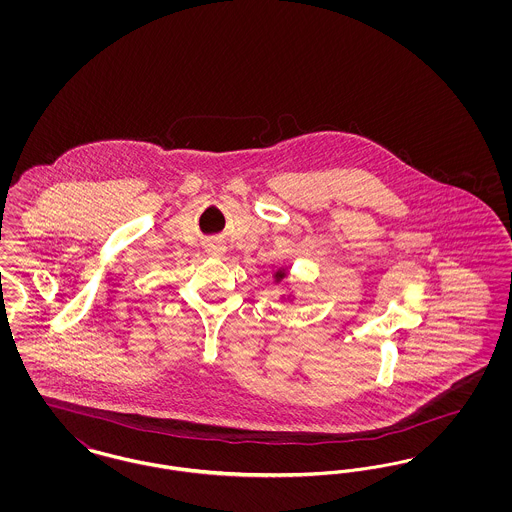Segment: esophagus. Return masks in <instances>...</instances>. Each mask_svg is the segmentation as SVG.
I'll use <instances>...</instances> for the list:
<instances>
[{
    "label": "esophagus",
    "mask_w": 512,
    "mask_h": 512,
    "mask_svg": "<svg viewBox=\"0 0 512 512\" xmlns=\"http://www.w3.org/2000/svg\"><path fill=\"white\" fill-rule=\"evenodd\" d=\"M222 251H224L222 247H215V255H222Z\"/></svg>",
    "instance_id": "1"
}]
</instances>
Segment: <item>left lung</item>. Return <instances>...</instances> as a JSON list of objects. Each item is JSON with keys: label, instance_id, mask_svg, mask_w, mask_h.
<instances>
[{"label": "left lung", "instance_id": "1", "mask_svg": "<svg viewBox=\"0 0 512 512\" xmlns=\"http://www.w3.org/2000/svg\"><path fill=\"white\" fill-rule=\"evenodd\" d=\"M288 276H290L288 267H280L274 270L272 280H274V284H286V282H288ZM293 297H295V293L293 292L282 293V295H280V299H288V301H293Z\"/></svg>", "mask_w": 512, "mask_h": 512}]
</instances>
